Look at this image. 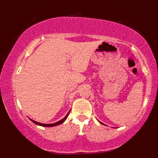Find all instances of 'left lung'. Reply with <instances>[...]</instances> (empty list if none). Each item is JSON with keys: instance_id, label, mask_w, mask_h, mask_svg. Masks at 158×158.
I'll use <instances>...</instances> for the list:
<instances>
[{"instance_id": "8db88e82", "label": "left lung", "mask_w": 158, "mask_h": 158, "mask_svg": "<svg viewBox=\"0 0 158 158\" xmlns=\"http://www.w3.org/2000/svg\"><path fill=\"white\" fill-rule=\"evenodd\" d=\"M99 123H102V124H103V125H104V123H102V122H99Z\"/></svg>"}]
</instances>
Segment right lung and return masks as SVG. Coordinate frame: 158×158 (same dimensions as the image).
<instances>
[{
  "label": "right lung",
  "mask_w": 158,
  "mask_h": 158,
  "mask_svg": "<svg viewBox=\"0 0 158 158\" xmlns=\"http://www.w3.org/2000/svg\"><path fill=\"white\" fill-rule=\"evenodd\" d=\"M70 111V110H69V113L66 114V115L64 117V118L62 119H61V120H60V121H58V122H56V123H50V124H46V123H39V122H36V121H34V120H32V119H31L32 122L34 123H35V124H36V125H38V126H43V127H53V126H58V125H60V124H61V123H62L63 122H64V121L66 119V118L67 117H68V115H69V112Z\"/></svg>",
  "instance_id": "right-lung-1"
}]
</instances>
